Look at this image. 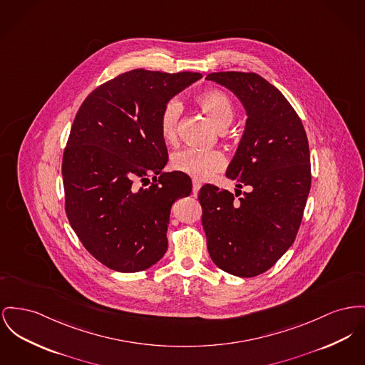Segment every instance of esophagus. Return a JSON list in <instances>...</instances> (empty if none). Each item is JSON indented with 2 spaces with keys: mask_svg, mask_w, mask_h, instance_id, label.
<instances>
[{
  "mask_svg": "<svg viewBox=\"0 0 365 365\" xmlns=\"http://www.w3.org/2000/svg\"><path fill=\"white\" fill-rule=\"evenodd\" d=\"M200 187H201V183L198 182V180H193V194L198 193V190H200Z\"/></svg>",
  "mask_w": 365,
  "mask_h": 365,
  "instance_id": "obj_1",
  "label": "esophagus"
}]
</instances>
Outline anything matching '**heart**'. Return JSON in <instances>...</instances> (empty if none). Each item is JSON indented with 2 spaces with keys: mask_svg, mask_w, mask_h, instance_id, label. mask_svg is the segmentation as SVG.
<instances>
[{
  "mask_svg": "<svg viewBox=\"0 0 365 365\" xmlns=\"http://www.w3.org/2000/svg\"><path fill=\"white\" fill-rule=\"evenodd\" d=\"M195 102L217 128H226L233 121L235 105L223 91H205L197 96ZM180 113L182 106L179 101L172 98L164 103L158 114L160 135L168 143L176 140ZM171 165L175 171L186 173L198 180H205L226 167V158L220 151L186 148L172 154Z\"/></svg>",
  "mask_w": 365,
  "mask_h": 365,
  "instance_id": "b5f03b06",
  "label": "heart"
}]
</instances>
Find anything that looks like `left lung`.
<instances>
[{
	"mask_svg": "<svg viewBox=\"0 0 365 365\" xmlns=\"http://www.w3.org/2000/svg\"><path fill=\"white\" fill-rule=\"evenodd\" d=\"M207 80L230 89L247 111V125L226 176L248 185L235 194L214 185L200 189L210 257L226 273L255 277L295 241L312 186L310 153L299 115L257 73L220 71Z\"/></svg>",
	"mask_w": 365,
	"mask_h": 365,
	"instance_id": "1",
	"label": "left lung"
}]
</instances>
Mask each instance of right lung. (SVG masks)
<instances>
[{
  "label": "right lung",
  "mask_w": 365,
  "mask_h": 365,
  "mask_svg": "<svg viewBox=\"0 0 365 365\" xmlns=\"http://www.w3.org/2000/svg\"><path fill=\"white\" fill-rule=\"evenodd\" d=\"M201 77L136 68L92 91L76 114L62 161L66 215L111 270H146L168 248L172 204L192 193V179L163 172L168 150L158 114Z\"/></svg>",
  "instance_id": "obj_1"
}]
</instances>
